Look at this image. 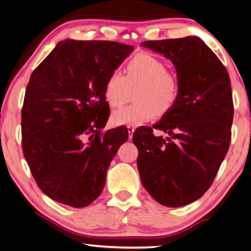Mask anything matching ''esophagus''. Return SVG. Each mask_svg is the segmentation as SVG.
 <instances>
[{"mask_svg":"<svg viewBox=\"0 0 251 251\" xmlns=\"http://www.w3.org/2000/svg\"><path fill=\"white\" fill-rule=\"evenodd\" d=\"M126 128H128V132H129V138L131 139L132 138V135H133V132H134V130H135V128L133 126H126Z\"/></svg>","mask_w":251,"mask_h":251,"instance_id":"1","label":"esophagus"}]
</instances>
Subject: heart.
Here are the masks:
<instances>
[{
	"mask_svg": "<svg viewBox=\"0 0 251 251\" xmlns=\"http://www.w3.org/2000/svg\"><path fill=\"white\" fill-rule=\"evenodd\" d=\"M135 103L116 111L111 117L113 126L141 125L170 112L180 96L178 77L168 72L161 59L148 52H139L126 62V75L118 70L106 76L103 96L111 108L126 103L131 89H135Z\"/></svg>",
	"mask_w": 251,
	"mask_h": 251,
	"instance_id": "1",
	"label": "heart"
}]
</instances>
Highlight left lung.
<instances>
[{"label":"left lung","instance_id":"1","mask_svg":"<svg viewBox=\"0 0 251 251\" xmlns=\"http://www.w3.org/2000/svg\"><path fill=\"white\" fill-rule=\"evenodd\" d=\"M174 62L180 96L170 112L134 131L138 170L159 203L181 207L202 197L231 141L233 101L227 69L197 36L141 43ZM153 129L166 132L155 137Z\"/></svg>","mask_w":251,"mask_h":251}]
</instances>
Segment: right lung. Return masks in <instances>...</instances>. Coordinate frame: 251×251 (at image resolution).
<instances>
[{
	"instance_id": "right-lung-1",
	"label": "right lung",
	"mask_w": 251,
	"mask_h": 251,
	"mask_svg": "<svg viewBox=\"0 0 251 251\" xmlns=\"http://www.w3.org/2000/svg\"><path fill=\"white\" fill-rule=\"evenodd\" d=\"M132 50L111 41H61L31 75L23 154L38 187L57 202L82 208L103 190L110 163L129 138L126 126L103 132L110 116L104 82Z\"/></svg>"
}]
</instances>
